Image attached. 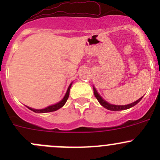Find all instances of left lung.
<instances>
[{"label":"left lung","mask_w":160,"mask_h":160,"mask_svg":"<svg viewBox=\"0 0 160 160\" xmlns=\"http://www.w3.org/2000/svg\"><path fill=\"white\" fill-rule=\"evenodd\" d=\"M93 93H94V96L96 97V98L98 99V101H99V103L103 106V107L105 108H107L108 110L115 111L126 110V109L130 108L133 107V106H135V104H138V103L141 101L142 98V97L141 98H139L138 100H137V101H135V102L132 103V104H127V105H114V104H109V103L106 102L105 101H104V100L101 98V97L98 94V93L97 92V90L94 88H93Z\"/></svg>","instance_id":"1"}]
</instances>
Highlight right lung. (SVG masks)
Wrapping results in <instances>:
<instances>
[{
    "label": "right lung",
    "mask_w": 160,
    "mask_h": 160,
    "mask_svg": "<svg viewBox=\"0 0 160 160\" xmlns=\"http://www.w3.org/2000/svg\"><path fill=\"white\" fill-rule=\"evenodd\" d=\"M71 85H72V83H70V86H69L68 90H67V93H66V95H65V96H64L63 99H62L61 101H59V103H57V104H54V105L49 106V107L46 108L41 109V110H37V109H32V108H29V107H27V108H28V109H30V110H32V111H34V112H35V113L52 112V111H55L58 110V109L61 108H62V106H63L64 104H65V103L67 102V99H68L69 94H70V88H71Z\"/></svg>",
    "instance_id": "1"
}]
</instances>
